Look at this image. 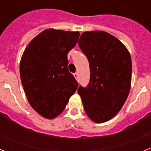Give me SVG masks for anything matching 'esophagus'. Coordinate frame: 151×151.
Listing matches in <instances>:
<instances>
[{
	"mask_svg": "<svg viewBox=\"0 0 151 151\" xmlns=\"http://www.w3.org/2000/svg\"><path fill=\"white\" fill-rule=\"evenodd\" d=\"M74 77L76 78V79L77 81H78V73H74Z\"/></svg>",
	"mask_w": 151,
	"mask_h": 151,
	"instance_id": "1",
	"label": "esophagus"
}]
</instances>
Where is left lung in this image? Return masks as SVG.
<instances>
[{"label":"left lung","mask_w":151,"mask_h":151,"mask_svg":"<svg viewBox=\"0 0 151 151\" xmlns=\"http://www.w3.org/2000/svg\"><path fill=\"white\" fill-rule=\"evenodd\" d=\"M78 46L88 60L91 74L88 85H80L78 94L92 121L106 122L119 113L129 95L130 54L119 40L103 31L83 32Z\"/></svg>","instance_id":"1"}]
</instances>
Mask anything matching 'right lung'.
<instances>
[{"instance_id":"1","label":"right lung","mask_w":151,"mask_h":151,"mask_svg":"<svg viewBox=\"0 0 151 151\" xmlns=\"http://www.w3.org/2000/svg\"><path fill=\"white\" fill-rule=\"evenodd\" d=\"M78 38V32L45 29L24 50L21 82L32 107L45 118L59 116L78 88L68 70L67 54Z\"/></svg>"}]
</instances>
